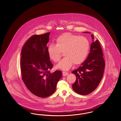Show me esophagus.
Returning <instances> with one entry per match:
<instances>
[{"mask_svg":"<svg viewBox=\"0 0 121 121\" xmlns=\"http://www.w3.org/2000/svg\"><path fill=\"white\" fill-rule=\"evenodd\" d=\"M69 73L68 72H63V76H66L67 75H68Z\"/></svg>","mask_w":121,"mask_h":121,"instance_id":"obj_1","label":"esophagus"}]
</instances>
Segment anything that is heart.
Listing matches in <instances>:
<instances>
[{"label":"heart","mask_w":121,"mask_h":121,"mask_svg":"<svg viewBox=\"0 0 121 121\" xmlns=\"http://www.w3.org/2000/svg\"><path fill=\"white\" fill-rule=\"evenodd\" d=\"M90 42L85 37L67 33L60 35L56 40V45L50 44L48 48L50 58L57 63L63 52L65 57L56 67L68 70L73 64L78 65L82 63L86 58L90 49Z\"/></svg>","instance_id":"obj_1"}]
</instances>
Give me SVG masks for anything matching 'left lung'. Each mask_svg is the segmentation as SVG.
Listing matches in <instances>:
<instances>
[{"instance_id":"8db88e82","label":"left lung","mask_w":121,"mask_h":121,"mask_svg":"<svg viewBox=\"0 0 121 121\" xmlns=\"http://www.w3.org/2000/svg\"><path fill=\"white\" fill-rule=\"evenodd\" d=\"M91 36L93 40L87 58L78 69L72 72L76 76L72 85L73 90L83 95L90 94L97 87L103 77L105 66L100 43L98 40H94L93 35Z\"/></svg>"}]
</instances>
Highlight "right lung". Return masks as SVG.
<instances>
[{"instance_id": "right-lung-1", "label": "right lung", "mask_w": 121, "mask_h": 121, "mask_svg": "<svg viewBox=\"0 0 121 121\" xmlns=\"http://www.w3.org/2000/svg\"><path fill=\"white\" fill-rule=\"evenodd\" d=\"M50 33L35 35L23 45L21 51L22 79L33 94L46 98L55 92L58 81L62 76L61 71L51 73L53 64L48 53L47 43Z\"/></svg>"}]
</instances>
